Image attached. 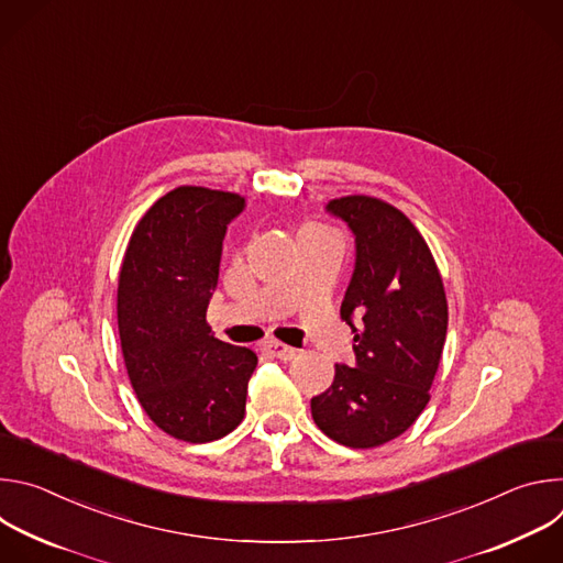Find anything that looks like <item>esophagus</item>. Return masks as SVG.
I'll return each mask as SVG.
<instances>
[{
	"label": "esophagus",
	"mask_w": 563,
	"mask_h": 563,
	"mask_svg": "<svg viewBox=\"0 0 563 563\" xmlns=\"http://www.w3.org/2000/svg\"><path fill=\"white\" fill-rule=\"evenodd\" d=\"M269 356H276L280 361H291L296 356V350L285 345V343H278V341H269L265 347H263Z\"/></svg>",
	"instance_id": "obj_1"
}]
</instances>
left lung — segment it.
<instances>
[{
    "mask_svg": "<svg viewBox=\"0 0 563 563\" xmlns=\"http://www.w3.org/2000/svg\"><path fill=\"white\" fill-rule=\"evenodd\" d=\"M328 211L356 238L341 305L356 365H336L334 383L311 398V417L336 443L367 450L404 434L426 410L445 345L448 300L434 256L404 211L372 196L330 200Z\"/></svg>",
    "mask_w": 563,
    "mask_h": 563,
    "instance_id": "1",
    "label": "left lung"
}]
</instances>
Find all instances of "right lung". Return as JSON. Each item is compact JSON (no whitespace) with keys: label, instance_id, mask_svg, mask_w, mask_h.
<instances>
[{"label":"right lung","instance_id":"obj_1","mask_svg":"<svg viewBox=\"0 0 563 563\" xmlns=\"http://www.w3.org/2000/svg\"><path fill=\"white\" fill-rule=\"evenodd\" d=\"M245 198L178 187L135 224L120 269L118 330L129 380L148 419L174 439L207 443L245 417L258 356L207 325L227 224Z\"/></svg>","mask_w":563,"mask_h":563}]
</instances>
